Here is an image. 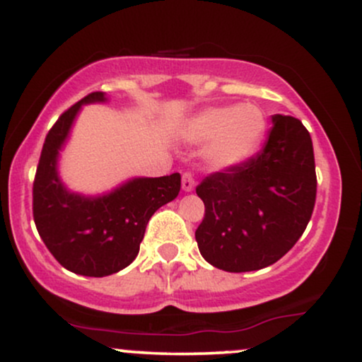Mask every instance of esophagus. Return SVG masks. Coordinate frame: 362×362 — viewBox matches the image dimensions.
Segmentation results:
<instances>
[{"instance_id":"esophagus-1","label":"esophagus","mask_w":362,"mask_h":362,"mask_svg":"<svg viewBox=\"0 0 362 362\" xmlns=\"http://www.w3.org/2000/svg\"><path fill=\"white\" fill-rule=\"evenodd\" d=\"M194 187H195V180L192 173H184V175H182V189H184V192H192Z\"/></svg>"}]
</instances>
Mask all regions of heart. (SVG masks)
Returning a JSON list of instances; mask_svg holds the SVG:
<instances>
[{
    "instance_id": "1",
    "label": "heart",
    "mask_w": 362,
    "mask_h": 362,
    "mask_svg": "<svg viewBox=\"0 0 362 362\" xmlns=\"http://www.w3.org/2000/svg\"><path fill=\"white\" fill-rule=\"evenodd\" d=\"M267 129L264 112L252 103L209 107L182 124L180 138L189 144H206L204 160L224 170L243 163L255 151Z\"/></svg>"
}]
</instances>
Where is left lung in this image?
<instances>
[{"label": "left lung", "mask_w": 362, "mask_h": 362, "mask_svg": "<svg viewBox=\"0 0 362 362\" xmlns=\"http://www.w3.org/2000/svg\"><path fill=\"white\" fill-rule=\"evenodd\" d=\"M206 206L195 231L199 252L226 272L269 267L306 230L317 197L313 143L301 120L272 115L260 153L195 189Z\"/></svg>", "instance_id": "left-lung-1"}]
</instances>
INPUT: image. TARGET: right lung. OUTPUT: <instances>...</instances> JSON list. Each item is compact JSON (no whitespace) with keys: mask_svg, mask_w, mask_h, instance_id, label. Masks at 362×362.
<instances>
[{"mask_svg":"<svg viewBox=\"0 0 362 362\" xmlns=\"http://www.w3.org/2000/svg\"><path fill=\"white\" fill-rule=\"evenodd\" d=\"M103 91L86 95L57 119L40 153L34 182V221L40 238L64 269L105 277L138 257L146 224L180 192V175L132 177L109 192H74L59 175V156L83 105L105 103Z\"/></svg>","mask_w":362,"mask_h":362,"instance_id":"1","label":"right lung"}]
</instances>
